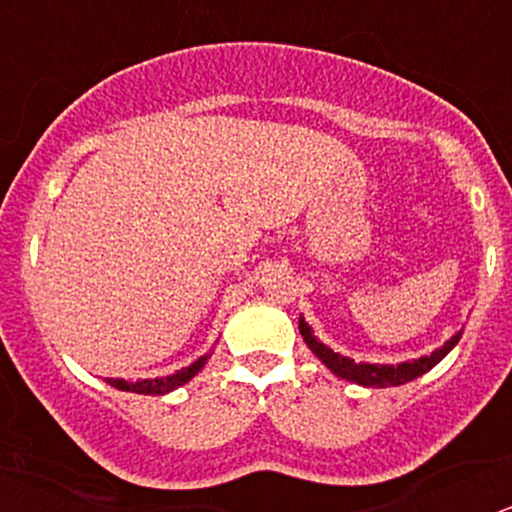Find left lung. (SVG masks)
I'll return each mask as SVG.
<instances>
[{"label":"left lung","mask_w":512,"mask_h":512,"mask_svg":"<svg viewBox=\"0 0 512 512\" xmlns=\"http://www.w3.org/2000/svg\"><path fill=\"white\" fill-rule=\"evenodd\" d=\"M300 333L305 338V343L310 346V351L328 366L330 372L338 374L341 379H348V382H356V384H364V387H397V384H405V382H413L415 377L425 374L428 369L438 364L443 356L449 354L451 348L459 343L461 333H456L451 341L443 343L441 348H436L431 356H420V359L413 361H405V364H397V366H384V364H356V361L346 359V356L336 354V351H330L325 343H320L318 338L312 336L310 325L300 318Z\"/></svg>","instance_id":"obj_1"}]
</instances>
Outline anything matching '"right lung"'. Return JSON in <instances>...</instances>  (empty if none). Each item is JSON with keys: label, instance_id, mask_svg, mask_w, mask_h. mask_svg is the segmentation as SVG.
I'll return each mask as SVG.
<instances>
[{"label": "right lung", "instance_id": "add662e5", "mask_svg": "<svg viewBox=\"0 0 512 512\" xmlns=\"http://www.w3.org/2000/svg\"><path fill=\"white\" fill-rule=\"evenodd\" d=\"M207 356H202V359H197L194 364L184 366V369H179V372L169 374V377H158V379H140V382H128V379H107V384H112V387H117V390L122 392H135V395H166V392L176 390V387H182V384H187L189 379L194 377V374L200 372L202 366H205Z\"/></svg>", "mask_w": 512, "mask_h": 512}]
</instances>
